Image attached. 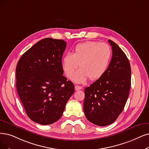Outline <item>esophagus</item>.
<instances>
[{
	"instance_id": "34e87169",
	"label": "esophagus",
	"mask_w": 149,
	"mask_h": 149,
	"mask_svg": "<svg viewBox=\"0 0 149 149\" xmlns=\"http://www.w3.org/2000/svg\"><path fill=\"white\" fill-rule=\"evenodd\" d=\"M74 88H75L76 91H79V90H81V89H82V87L79 86H78V85H76L74 86Z\"/></svg>"
}]
</instances>
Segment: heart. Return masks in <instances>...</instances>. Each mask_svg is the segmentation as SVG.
<instances>
[{
    "instance_id": "heart-1",
    "label": "heart",
    "mask_w": 149,
    "mask_h": 149,
    "mask_svg": "<svg viewBox=\"0 0 149 149\" xmlns=\"http://www.w3.org/2000/svg\"><path fill=\"white\" fill-rule=\"evenodd\" d=\"M111 58V49L104 43L86 41L79 43L73 49V54L67 53L62 61V68L68 77L78 68L81 69L71 76L77 83L85 82L100 78L108 69Z\"/></svg>"
}]
</instances>
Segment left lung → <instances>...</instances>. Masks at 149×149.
<instances>
[{
	"mask_svg": "<svg viewBox=\"0 0 149 149\" xmlns=\"http://www.w3.org/2000/svg\"><path fill=\"white\" fill-rule=\"evenodd\" d=\"M112 56L105 73L84 89V114L88 121L98 126L114 122L122 112L131 86V67L124 52L114 41Z\"/></svg>",
	"mask_w": 149,
	"mask_h": 149,
	"instance_id": "left-lung-1",
	"label": "left lung"
}]
</instances>
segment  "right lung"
Here are the masks:
<instances>
[{"label":"right lung","mask_w":149,"mask_h":149,"mask_svg":"<svg viewBox=\"0 0 149 149\" xmlns=\"http://www.w3.org/2000/svg\"><path fill=\"white\" fill-rule=\"evenodd\" d=\"M67 43L46 38L32 46L17 62L16 89L26 114L41 125L57 121L74 91L63 74L62 57Z\"/></svg>","instance_id":"right-lung-1"}]
</instances>
